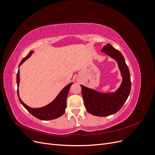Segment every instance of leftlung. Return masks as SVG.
<instances>
[{
    "instance_id": "left-lung-1",
    "label": "left lung",
    "mask_w": 155,
    "mask_h": 155,
    "mask_svg": "<svg viewBox=\"0 0 155 155\" xmlns=\"http://www.w3.org/2000/svg\"><path fill=\"white\" fill-rule=\"evenodd\" d=\"M103 52L114 59L118 64L123 81L115 93L102 94L93 89L81 87L84 104L89 113L97 116H107L115 114L123 107L130 92L131 81L129 68L122 54L109 43L102 48Z\"/></svg>"
}]
</instances>
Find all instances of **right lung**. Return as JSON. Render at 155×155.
<instances>
[{
	"instance_id": "add662e5",
	"label": "right lung",
	"mask_w": 155,
	"mask_h": 155,
	"mask_svg": "<svg viewBox=\"0 0 155 155\" xmlns=\"http://www.w3.org/2000/svg\"><path fill=\"white\" fill-rule=\"evenodd\" d=\"M33 52H34L33 51H30V53L26 55V57H25L21 61V62L19 64V66L23 62L25 61L28 58L30 57ZM19 70H18V72L17 74V87L19 85ZM72 84L73 83H71L68 84L67 87H65L61 91V92L59 93V94L58 96V97L55 98V100L51 102V104L44 107L39 108V109H32V108L28 107L26 104H25L19 97V96H18V91L17 90L18 100H19L23 107H24L31 115L35 116V118L41 120H50L56 119L59 118V117L61 116L64 113L65 109H66L67 107V96L70 87H71Z\"/></svg>"
}]
</instances>
